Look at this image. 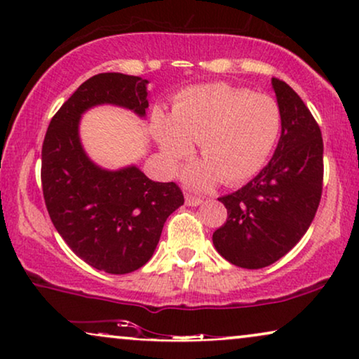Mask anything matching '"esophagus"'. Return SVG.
<instances>
[{
  "label": "esophagus",
  "mask_w": 359,
  "mask_h": 359,
  "mask_svg": "<svg viewBox=\"0 0 359 359\" xmlns=\"http://www.w3.org/2000/svg\"><path fill=\"white\" fill-rule=\"evenodd\" d=\"M184 199H186V205H191V208H196V205L203 204V198H198V196H193V194H184Z\"/></svg>",
  "instance_id": "34e87169"
}]
</instances>
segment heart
Returning <instances> with one entry per match:
<instances>
[{
    "mask_svg": "<svg viewBox=\"0 0 359 359\" xmlns=\"http://www.w3.org/2000/svg\"><path fill=\"white\" fill-rule=\"evenodd\" d=\"M281 126V109L271 96L209 83L180 91L168 116L154 112L150 129L170 170L198 142L203 160L189 165L183 180L205 189L219 180L237 184L257 175L273 154Z\"/></svg>",
    "mask_w": 359,
    "mask_h": 359,
    "instance_id": "obj_1",
    "label": "heart"
}]
</instances>
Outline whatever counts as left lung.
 Listing matches in <instances>:
<instances>
[{"mask_svg":"<svg viewBox=\"0 0 359 359\" xmlns=\"http://www.w3.org/2000/svg\"><path fill=\"white\" fill-rule=\"evenodd\" d=\"M271 85L283 117L278 147L250 183L219 199L227 222L212 235L215 250L247 269L283 258L311 227L322 196L320 127L291 86L278 78Z\"/></svg>","mask_w":359,"mask_h":359,"instance_id":"left-lung-1","label":"left lung"}]
</instances>
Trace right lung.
I'll list each match as a JSON object with an SVG mask.
<instances>
[{"label":"right lung","mask_w":359,"mask_h":359,"mask_svg":"<svg viewBox=\"0 0 359 359\" xmlns=\"http://www.w3.org/2000/svg\"><path fill=\"white\" fill-rule=\"evenodd\" d=\"M149 80L122 73L91 76L63 102L42 145V191L52 224L76 257L111 274L144 266L161 230L184 204L175 183H158L135 165L106 170L86 155L80 119L88 109L112 104L145 117Z\"/></svg>","instance_id":"obj_1"}]
</instances>
